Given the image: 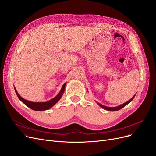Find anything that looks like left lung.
<instances>
[{
  "label": "left lung",
  "instance_id": "obj_1",
  "mask_svg": "<svg viewBox=\"0 0 156 156\" xmlns=\"http://www.w3.org/2000/svg\"><path fill=\"white\" fill-rule=\"evenodd\" d=\"M134 97H135V95H133L129 101H128L127 102H126V103H125L124 104H122V105H119V106H116V107H108V106H104V105H101V104H100V103H98V104L101 107V108H103V109H105V110H108V111H117V110H119L122 108L123 107H125L126 105H128V103H130V102H131V101L133 100V99L134 98Z\"/></svg>",
  "mask_w": 156,
  "mask_h": 156
}]
</instances>
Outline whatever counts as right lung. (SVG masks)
Returning a JSON list of instances; mask_svg holds the SVG:
<instances>
[{
    "label": "right lung",
    "instance_id": "obj_1",
    "mask_svg": "<svg viewBox=\"0 0 156 156\" xmlns=\"http://www.w3.org/2000/svg\"><path fill=\"white\" fill-rule=\"evenodd\" d=\"M66 83H64L62 86V87L60 91V92L58 94V95H57L54 98H53L52 99L48 101L47 102H38V103H36V102H31L28 100H26L24 98H21L20 96V95L17 93V90L15 88V91L16 92V94L18 96L19 99L23 102L24 104H25L27 106L29 107L31 109L35 110V111H42V110H46L50 109V108L55 105L57 102L60 100V99L61 98V97L64 92V88H65V86H66Z\"/></svg>",
    "mask_w": 156,
    "mask_h": 156
}]
</instances>
